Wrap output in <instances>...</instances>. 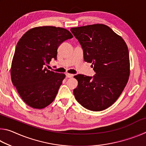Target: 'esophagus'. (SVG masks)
I'll use <instances>...</instances> for the list:
<instances>
[{
  "mask_svg": "<svg viewBox=\"0 0 146 146\" xmlns=\"http://www.w3.org/2000/svg\"><path fill=\"white\" fill-rule=\"evenodd\" d=\"M66 76L67 78H71L73 76V74H70V73H66Z\"/></svg>",
  "mask_w": 146,
  "mask_h": 146,
  "instance_id": "1",
  "label": "esophagus"
}]
</instances>
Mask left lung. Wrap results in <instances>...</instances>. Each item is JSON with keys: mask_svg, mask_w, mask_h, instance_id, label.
<instances>
[{"mask_svg": "<svg viewBox=\"0 0 146 146\" xmlns=\"http://www.w3.org/2000/svg\"><path fill=\"white\" fill-rule=\"evenodd\" d=\"M71 31L82 46L84 61L93 64L96 73L93 76L80 74L74 76L78 80L74 95L89 110H104L118 99L129 79L127 44L104 24L72 28Z\"/></svg>", "mask_w": 146, "mask_h": 146, "instance_id": "obj_1", "label": "left lung"}]
</instances>
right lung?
Listing matches in <instances>:
<instances>
[{"mask_svg":"<svg viewBox=\"0 0 146 146\" xmlns=\"http://www.w3.org/2000/svg\"><path fill=\"white\" fill-rule=\"evenodd\" d=\"M73 37L66 29L40 26L29 29L19 40L11 62V78L27 105L43 109L55 100L66 75L47 70L45 65L51 59L56 60L58 46Z\"/></svg>","mask_w":146,"mask_h":146,"instance_id":"obj_1","label":"right lung"}]
</instances>
